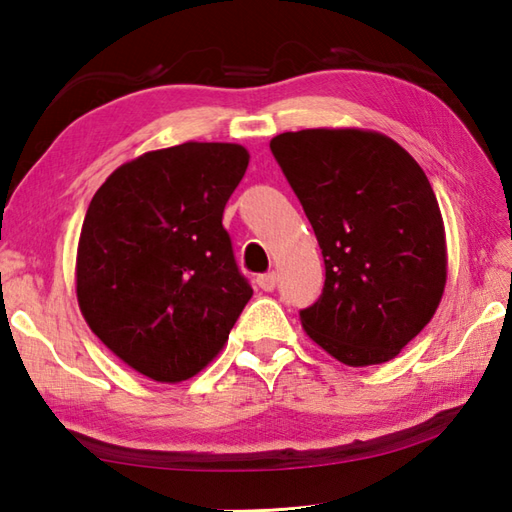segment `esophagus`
<instances>
[{
	"label": "esophagus",
	"mask_w": 512,
	"mask_h": 512,
	"mask_svg": "<svg viewBox=\"0 0 512 512\" xmlns=\"http://www.w3.org/2000/svg\"><path fill=\"white\" fill-rule=\"evenodd\" d=\"M257 286L262 288L264 292H273L277 286V275L275 273H264L257 277Z\"/></svg>",
	"instance_id": "34e87169"
}]
</instances>
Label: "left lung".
Wrapping results in <instances>:
<instances>
[{
  "mask_svg": "<svg viewBox=\"0 0 512 512\" xmlns=\"http://www.w3.org/2000/svg\"><path fill=\"white\" fill-rule=\"evenodd\" d=\"M323 255L303 330L352 367L391 361L436 312L447 281L440 206L420 165L361 129H301L270 140Z\"/></svg>",
  "mask_w": 512,
  "mask_h": 512,
  "instance_id": "8db88e82",
  "label": "left lung"
}]
</instances>
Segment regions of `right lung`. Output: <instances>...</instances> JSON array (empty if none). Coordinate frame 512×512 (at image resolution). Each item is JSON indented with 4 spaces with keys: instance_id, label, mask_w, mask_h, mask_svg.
Here are the masks:
<instances>
[{
    "instance_id": "obj_1",
    "label": "right lung",
    "mask_w": 512,
    "mask_h": 512,
    "mask_svg": "<svg viewBox=\"0 0 512 512\" xmlns=\"http://www.w3.org/2000/svg\"><path fill=\"white\" fill-rule=\"evenodd\" d=\"M248 151L184 143L118 167L85 213L76 297L92 332L160 383L209 365L253 297L222 226Z\"/></svg>"
}]
</instances>
